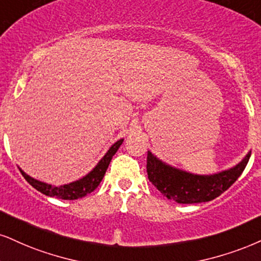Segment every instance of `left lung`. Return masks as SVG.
Here are the masks:
<instances>
[{
  "mask_svg": "<svg viewBox=\"0 0 261 261\" xmlns=\"http://www.w3.org/2000/svg\"><path fill=\"white\" fill-rule=\"evenodd\" d=\"M250 151L232 168L212 175H197L166 165L147 151L146 172L149 180L162 195L178 203L208 202L226 191L246 168Z\"/></svg>",
  "mask_w": 261,
  "mask_h": 261,
  "instance_id": "8db88e82",
  "label": "left lung"
}]
</instances>
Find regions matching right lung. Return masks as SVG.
I'll return each mask as SVG.
<instances>
[{"label": "right lung", "mask_w": 261, "mask_h": 261, "mask_svg": "<svg viewBox=\"0 0 261 261\" xmlns=\"http://www.w3.org/2000/svg\"><path fill=\"white\" fill-rule=\"evenodd\" d=\"M123 143V139H120L118 141L112 145L109 149L108 152L105 153V156L99 161V163L93 168L91 172L88 173L83 178L76 180V181L70 182V184L60 185V186H52L46 182L38 181V180L31 178L30 175H28L27 173H24L19 168L20 173L24 176L25 180L30 184L32 188H35L37 191L42 192L43 195L50 196V197H57L62 199H77L85 197L87 194H91L92 191L98 188V185L100 184V181L104 178L106 169H108L109 165H110L112 156L117 152L118 147L121 146V144Z\"/></svg>", "instance_id": "add662e5"}]
</instances>
